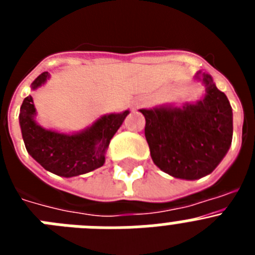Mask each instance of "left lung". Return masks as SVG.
Instances as JSON below:
<instances>
[{"label":"left lung","mask_w":255,"mask_h":255,"mask_svg":"<svg viewBox=\"0 0 255 255\" xmlns=\"http://www.w3.org/2000/svg\"><path fill=\"white\" fill-rule=\"evenodd\" d=\"M206 85L203 100L140 110L153 162L176 179L197 180L217 167L233 141V108L208 74L197 73Z\"/></svg>","instance_id":"obj_1"}]
</instances>
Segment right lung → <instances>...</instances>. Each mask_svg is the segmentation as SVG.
Returning <instances> with one entry per match:
<instances>
[{"instance_id":"1","label":"right lung","mask_w":255,"mask_h":255,"mask_svg":"<svg viewBox=\"0 0 255 255\" xmlns=\"http://www.w3.org/2000/svg\"><path fill=\"white\" fill-rule=\"evenodd\" d=\"M49 79L47 71L31 83L34 91ZM31 96L22 101L19 123L22 140L29 154L49 172L62 177H73L91 172L105 163L106 150L116 131L123 125L129 110L100 117L87 129L74 134L48 130L35 121Z\"/></svg>"}]
</instances>
